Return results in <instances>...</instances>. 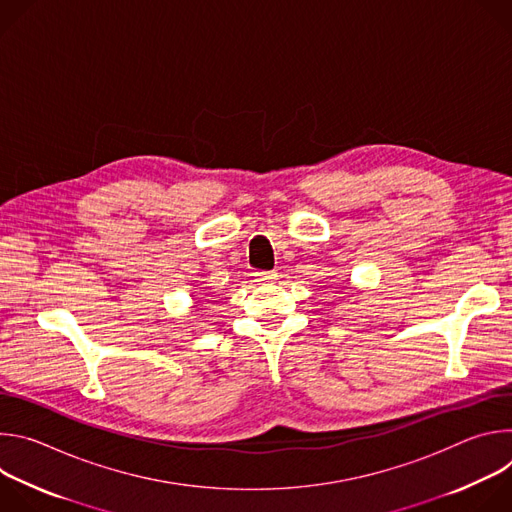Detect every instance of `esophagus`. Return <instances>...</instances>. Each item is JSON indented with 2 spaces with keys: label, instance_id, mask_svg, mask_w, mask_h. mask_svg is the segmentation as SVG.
Masks as SVG:
<instances>
[{
  "label": "esophagus",
  "instance_id": "obj_1",
  "mask_svg": "<svg viewBox=\"0 0 512 512\" xmlns=\"http://www.w3.org/2000/svg\"><path fill=\"white\" fill-rule=\"evenodd\" d=\"M255 277H257V281H273V279H277V273L275 271H257Z\"/></svg>",
  "mask_w": 512,
  "mask_h": 512
}]
</instances>
